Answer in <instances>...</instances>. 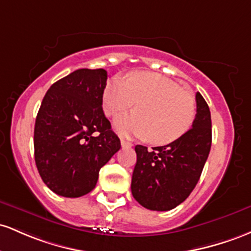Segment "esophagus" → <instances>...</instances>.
I'll return each instance as SVG.
<instances>
[{"label": "esophagus", "instance_id": "obj_1", "mask_svg": "<svg viewBox=\"0 0 251 251\" xmlns=\"http://www.w3.org/2000/svg\"><path fill=\"white\" fill-rule=\"evenodd\" d=\"M121 146H122V147H125V148H130V147H133V143L131 142H129V141H126V140H121Z\"/></svg>", "mask_w": 251, "mask_h": 251}]
</instances>
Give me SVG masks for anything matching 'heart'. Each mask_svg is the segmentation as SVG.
<instances>
[{"label":"heart","instance_id":"b5f03b06","mask_svg":"<svg viewBox=\"0 0 251 251\" xmlns=\"http://www.w3.org/2000/svg\"><path fill=\"white\" fill-rule=\"evenodd\" d=\"M103 109L115 117L135 103V112L120 116L115 128L122 135L146 137L151 145L165 146L184 136L193 126L197 102L191 92L161 75L135 71L111 78L102 95Z\"/></svg>","mask_w":251,"mask_h":251}]
</instances>
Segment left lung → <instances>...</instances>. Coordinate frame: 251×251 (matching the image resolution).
Wrapping results in <instances>:
<instances>
[{"label":"left lung","instance_id":"1","mask_svg":"<svg viewBox=\"0 0 251 251\" xmlns=\"http://www.w3.org/2000/svg\"><path fill=\"white\" fill-rule=\"evenodd\" d=\"M196 100V120L184 136L153 151L141 145L135 147L137 160L131 193L146 209H174L190 196L201 178L211 149L212 129L209 105L199 92Z\"/></svg>","mask_w":251,"mask_h":251}]
</instances>
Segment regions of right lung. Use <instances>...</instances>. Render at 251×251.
<instances>
[{
    "label": "right lung",
    "instance_id": "1",
    "mask_svg": "<svg viewBox=\"0 0 251 251\" xmlns=\"http://www.w3.org/2000/svg\"><path fill=\"white\" fill-rule=\"evenodd\" d=\"M105 70L80 69L45 95L34 126V157L42 181L59 196L78 198L94 190L100 170L120 139L103 112Z\"/></svg>",
    "mask_w": 251,
    "mask_h": 251
}]
</instances>
